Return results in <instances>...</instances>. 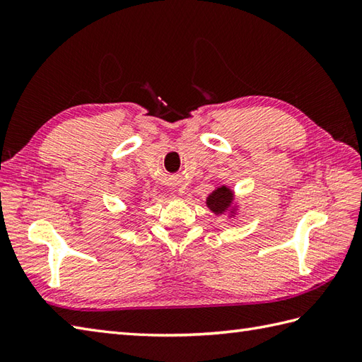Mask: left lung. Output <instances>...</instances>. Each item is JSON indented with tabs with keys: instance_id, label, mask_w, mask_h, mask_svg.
Returning a JSON list of instances; mask_svg holds the SVG:
<instances>
[{
	"instance_id": "left-lung-1",
	"label": "left lung",
	"mask_w": 362,
	"mask_h": 362,
	"mask_svg": "<svg viewBox=\"0 0 362 362\" xmlns=\"http://www.w3.org/2000/svg\"><path fill=\"white\" fill-rule=\"evenodd\" d=\"M232 201L233 194L230 193L226 187H221L209 197L206 205H209L210 210H213L214 213H224L227 210V206L232 204Z\"/></svg>"
}]
</instances>
